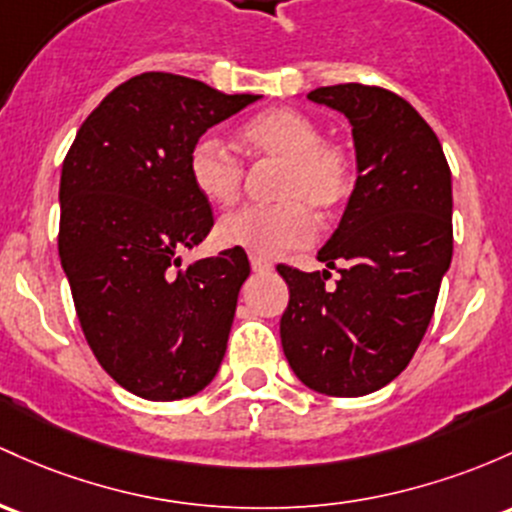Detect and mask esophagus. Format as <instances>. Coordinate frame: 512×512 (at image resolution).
Wrapping results in <instances>:
<instances>
[{
	"instance_id": "obj_1",
	"label": "esophagus",
	"mask_w": 512,
	"mask_h": 512,
	"mask_svg": "<svg viewBox=\"0 0 512 512\" xmlns=\"http://www.w3.org/2000/svg\"><path fill=\"white\" fill-rule=\"evenodd\" d=\"M250 267H252V272H269V269H272V262H269L267 257L255 255V252H252V255H250Z\"/></svg>"
}]
</instances>
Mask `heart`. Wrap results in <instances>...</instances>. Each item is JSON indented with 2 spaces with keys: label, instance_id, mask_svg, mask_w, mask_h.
Segmentation results:
<instances>
[{
  "label": "heart",
  "instance_id": "b5f03b06",
  "mask_svg": "<svg viewBox=\"0 0 512 512\" xmlns=\"http://www.w3.org/2000/svg\"><path fill=\"white\" fill-rule=\"evenodd\" d=\"M252 157L282 160L277 177L279 204H247L226 213L216 228L218 243L255 252L284 255L316 238L320 213L338 211L355 189V162L338 143L320 138L318 123L296 109H269L240 131ZM194 189L211 204H230L240 192L245 165L213 133L194 140L187 160Z\"/></svg>",
  "mask_w": 512,
  "mask_h": 512
}]
</instances>
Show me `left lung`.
I'll list each match as a JSON object with an SVG mask.
<instances>
[{
  "mask_svg": "<svg viewBox=\"0 0 512 512\" xmlns=\"http://www.w3.org/2000/svg\"><path fill=\"white\" fill-rule=\"evenodd\" d=\"M347 116L357 182L318 250L329 273L279 265L289 284L279 333L289 367L325 396L379 391L408 367L452 262V172L435 131L406 99L367 84L306 94Z\"/></svg>",
  "mask_w": 512,
  "mask_h": 512,
  "instance_id": "left-lung-1",
  "label": "left lung"
}]
</instances>
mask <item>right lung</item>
Listing matches in <instances>:
<instances>
[{
	"mask_svg": "<svg viewBox=\"0 0 512 512\" xmlns=\"http://www.w3.org/2000/svg\"><path fill=\"white\" fill-rule=\"evenodd\" d=\"M260 94H223L170 72L119 84L87 116L60 177V262L104 372L148 401L211 384L226 355L245 250L182 267L213 213L194 189V140Z\"/></svg>",
	"mask_w": 512,
	"mask_h": 512,
	"instance_id": "1",
	"label": "right lung"
}]
</instances>
